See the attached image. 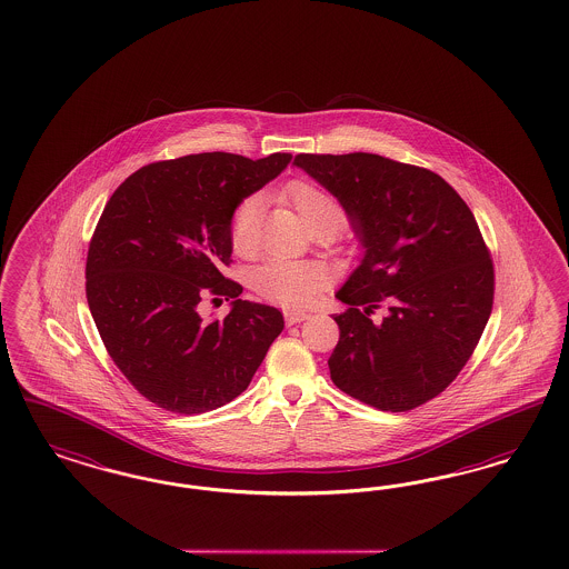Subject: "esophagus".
Here are the masks:
<instances>
[{
    "label": "esophagus",
    "instance_id": "34e87169",
    "mask_svg": "<svg viewBox=\"0 0 569 569\" xmlns=\"http://www.w3.org/2000/svg\"><path fill=\"white\" fill-rule=\"evenodd\" d=\"M284 320H287V325H299V322L308 320V313L289 310V312H284Z\"/></svg>",
    "mask_w": 569,
    "mask_h": 569
}]
</instances>
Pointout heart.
I'll list each match as a JSON object with an SVG mask.
<instances>
[{"label": "heart", "mask_w": 569, "mask_h": 569, "mask_svg": "<svg viewBox=\"0 0 569 569\" xmlns=\"http://www.w3.org/2000/svg\"><path fill=\"white\" fill-rule=\"evenodd\" d=\"M287 194L295 204L301 221L312 226L316 221H330L337 230L346 223V211L341 202L329 194L325 188L312 182H293L287 188ZM261 201L257 197H247L237 204L230 218V244L232 249L247 256L256 249L257 228H259ZM257 293L276 303L301 308L308 306L322 289V272L303 261L291 259H270L259 266L253 274Z\"/></svg>", "instance_id": "b5f03b06"}]
</instances>
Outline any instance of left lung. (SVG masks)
<instances>
[{
	"label": "left lung",
	"instance_id": "left-lung-1",
	"mask_svg": "<svg viewBox=\"0 0 569 569\" xmlns=\"http://www.w3.org/2000/svg\"><path fill=\"white\" fill-rule=\"evenodd\" d=\"M341 202L365 247L337 291L339 343L329 358L341 391L403 412L436 398L471 358L495 299V268L459 192L438 173L370 152L297 154ZM387 316L371 322V313Z\"/></svg>",
	"mask_w": 569,
	"mask_h": 569
}]
</instances>
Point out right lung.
Wrapping results in <instances>:
<instances>
[{"label":"right lung","instance_id":"obj_1","mask_svg":"<svg viewBox=\"0 0 569 569\" xmlns=\"http://www.w3.org/2000/svg\"><path fill=\"white\" fill-rule=\"evenodd\" d=\"M291 159L201 152L159 161L107 202L88 251V306L112 362L159 408L201 415L232 402L284 329L282 313L240 299L242 287L220 270L232 261V211ZM207 296L233 299L223 321L201 320Z\"/></svg>","mask_w":569,"mask_h":569}]
</instances>
